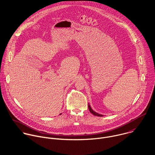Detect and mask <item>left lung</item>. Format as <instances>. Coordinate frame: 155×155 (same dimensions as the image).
<instances>
[{
  "mask_svg": "<svg viewBox=\"0 0 155 155\" xmlns=\"http://www.w3.org/2000/svg\"><path fill=\"white\" fill-rule=\"evenodd\" d=\"M88 108H89V110H90V111L91 112V113H92L93 114H94V115H95V116H103V115L100 114H98V113H96L95 111H94L91 109V107L90 106V105H88Z\"/></svg>",
  "mask_w": 155,
  "mask_h": 155,
  "instance_id": "obj_1",
  "label": "left lung"
}]
</instances>
